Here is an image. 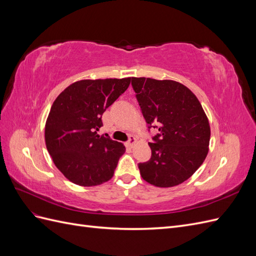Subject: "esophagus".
<instances>
[{
  "instance_id": "34e87169",
  "label": "esophagus",
  "mask_w": 256,
  "mask_h": 256,
  "mask_svg": "<svg viewBox=\"0 0 256 256\" xmlns=\"http://www.w3.org/2000/svg\"><path fill=\"white\" fill-rule=\"evenodd\" d=\"M136 143V138L134 136H130L129 141L126 142V145H127L128 147H130V148H132V147L134 146Z\"/></svg>"
}]
</instances>
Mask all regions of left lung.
I'll use <instances>...</instances> for the list:
<instances>
[{
  "label": "left lung",
  "instance_id": "1",
  "mask_svg": "<svg viewBox=\"0 0 256 256\" xmlns=\"http://www.w3.org/2000/svg\"><path fill=\"white\" fill-rule=\"evenodd\" d=\"M144 118L160 134L148 143L152 158L138 164L143 180L160 188L187 180L202 166L210 140V126L202 104L184 84L173 80L132 78Z\"/></svg>",
  "mask_w": 256,
  "mask_h": 256
}]
</instances>
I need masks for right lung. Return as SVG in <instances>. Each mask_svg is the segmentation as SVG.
Here are the masks:
<instances>
[{
	"mask_svg": "<svg viewBox=\"0 0 256 256\" xmlns=\"http://www.w3.org/2000/svg\"><path fill=\"white\" fill-rule=\"evenodd\" d=\"M131 78L80 80L54 100L44 127V141L54 164L72 182L92 187L113 177L122 143L99 136L102 116Z\"/></svg>",
	"mask_w": 256,
	"mask_h": 256,
	"instance_id": "right-lung-1",
	"label": "right lung"
}]
</instances>
